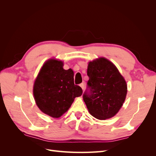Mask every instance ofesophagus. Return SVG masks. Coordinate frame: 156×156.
Returning a JSON list of instances; mask_svg holds the SVG:
<instances>
[{"label": "esophagus", "instance_id": "esophagus-1", "mask_svg": "<svg viewBox=\"0 0 156 156\" xmlns=\"http://www.w3.org/2000/svg\"><path fill=\"white\" fill-rule=\"evenodd\" d=\"M80 85V87H81V88L83 89V90H84V83H81L79 84Z\"/></svg>", "mask_w": 156, "mask_h": 156}]
</instances>
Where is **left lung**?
I'll use <instances>...</instances> for the list:
<instances>
[{
	"mask_svg": "<svg viewBox=\"0 0 156 156\" xmlns=\"http://www.w3.org/2000/svg\"><path fill=\"white\" fill-rule=\"evenodd\" d=\"M83 98L89 112L100 120L114 116L125 101L127 84L115 66L105 58L90 62Z\"/></svg>",
	"mask_w": 156,
	"mask_h": 156,
	"instance_id": "obj_1",
	"label": "left lung"
}]
</instances>
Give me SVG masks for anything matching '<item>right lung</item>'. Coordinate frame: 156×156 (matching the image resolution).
<instances>
[{
  "label": "right lung",
  "mask_w": 156,
  "mask_h": 156,
  "mask_svg": "<svg viewBox=\"0 0 156 156\" xmlns=\"http://www.w3.org/2000/svg\"><path fill=\"white\" fill-rule=\"evenodd\" d=\"M40 109L53 118H59L72 105L75 98L81 96L82 88L74 84L72 69L63 68L62 61L51 59L41 68L33 89Z\"/></svg>",
  "instance_id": "1"
}]
</instances>
